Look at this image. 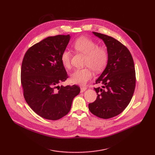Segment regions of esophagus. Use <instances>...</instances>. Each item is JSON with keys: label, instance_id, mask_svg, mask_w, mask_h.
I'll use <instances>...</instances> for the list:
<instances>
[{"label": "esophagus", "instance_id": "esophagus-1", "mask_svg": "<svg viewBox=\"0 0 155 155\" xmlns=\"http://www.w3.org/2000/svg\"><path fill=\"white\" fill-rule=\"evenodd\" d=\"M80 89H81V91H80L81 93H82V92H84L87 90V88L86 87H82L80 88Z\"/></svg>", "mask_w": 155, "mask_h": 155}]
</instances>
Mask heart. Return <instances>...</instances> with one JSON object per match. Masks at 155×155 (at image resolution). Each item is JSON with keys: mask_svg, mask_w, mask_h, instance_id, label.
<instances>
[{"mask_svg": "<svg viewBox=\"0 0 155 155\" xmlns=\"http://www.w3.org/2000/svg\"><path fill=\"white\" fill-rule=\"evenodd\" d=\"M73 47L77 52L85 54L84 68L75 70L71 75V81L75 84L84 85L93 77V71H102L108 62L109 53L106 48L99 46L98 44L91 39L80 37L73 43ZM61 61L63 66L68 69L71 67V53L66 49L61 54Z\"/></svg>", "mask_w": 155, "mask_h": 155, "instance_id": "obj_1", "label": "heart"}]
</instances>
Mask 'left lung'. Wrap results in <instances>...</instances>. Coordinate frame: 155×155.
Returning <instances> with one entry per match:
<instances>
[{"mask_svg":"<svg viewBox=\"0 0 155 155\" xmlns=\"http://www.w3.org/2000/svg\"><path fill=\"white\" fill-rule=\"evenodd\" d=\"M93 33L106 45L109 60L95 82L103 86L94 88L97 97L88 104V109L94 115L106 119L119 115L131 102L136 86L134 64L131 53L119 41L99 32Z\"/></svg>","mask_w":155,"mask_h":155,"instance_id":"obj_1","label":"left lung"}]
</instances>
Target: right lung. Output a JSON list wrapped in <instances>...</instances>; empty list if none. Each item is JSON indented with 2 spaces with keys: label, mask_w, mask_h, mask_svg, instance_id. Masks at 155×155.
<instances>
[{
  "label": "right lung",
  "mask_w": 155,
  "mask_h": 155,
  "mask_svg": "<svg viewBox=\"0 0 155 155\" xmlns=\"http://www.w3.org/2000/svg\"><path fill=\"white\" fill-rule=\"evenodd\" d=\"M70 35L48 37L30 47L22 62L21 82L26 102L43 118L58 120L70 112L78 85L59 86L68 76L61 61Z\"/></svg>",
  "instance_id": "obj_1"
}]
</instances>
